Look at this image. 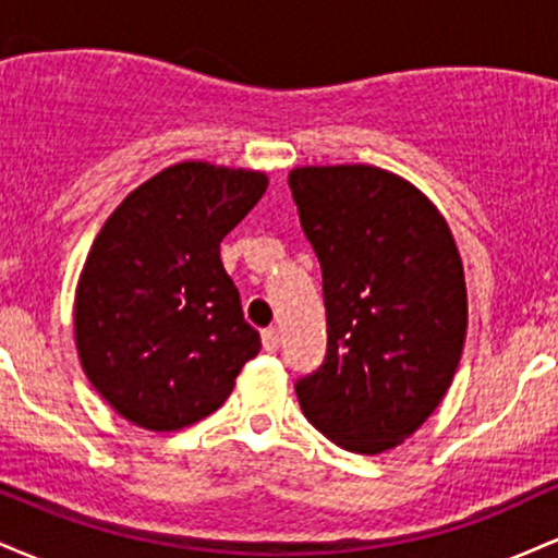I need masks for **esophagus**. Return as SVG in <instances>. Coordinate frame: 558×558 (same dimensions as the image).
<instances>
[{"mask_svg":"<svg viewBox=\"0 0 558 558\" xmlns=\"http://www.w3.org/2000/svg\"><path fill=\"white\" fill-rule=\"evenodd\" d=\"M262 345H265V351H270V354H275V351L280 349V332L275 330V328L262 330Z\"/></svg>","mask_w":558,"mask_h":558,"instance_id":"34e87169","label":"esophagus"}]
</instances>
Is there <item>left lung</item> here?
<instances>
[{
	"mask_svg": "<svg viewBox=\"0 0 558 558\" xmlns=\"http://www.w3.org/2000/svg\"><path fill=\"white\" fill-rule=\"evenodd\" d=\"M323 267L328 356L301 377L304 417L354 453H383L444 401L466 338L457 241L417 185L375 165L288 172Z\"/></svg>",
	"mask_w": 558,
	"mask_h": 558,
	"instance_id": "obj_1",
	"label": "left lung"
}]
</instances>
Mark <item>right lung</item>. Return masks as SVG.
<instances>
[{"label": "right lung", "instance_id": "right-lung-1", "mask_svg": "<svg viewBox=\"0 0 558 558\" xmlns=\"http://www.w3.org/2000/svg\"><path fill=\"white\" fill-rule=\"evenodd\" d=\"M259 170L189 159L133 189L92 243L75 288V349L120 417L170 433L209 417L259 354L220 241L267 191Z\"/></svg>", "mask_w": 558, "mask_h": 558}]
</instances>
